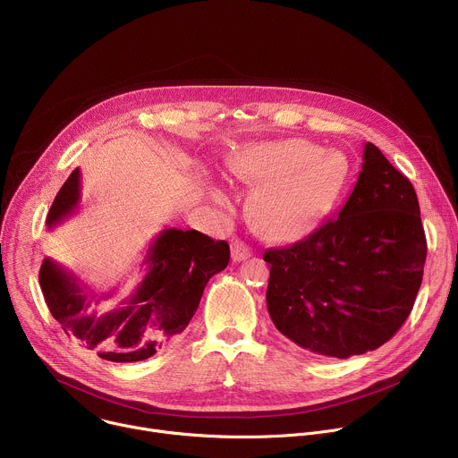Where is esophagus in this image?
Instances as JSON below:
<instances>
[{
    "mask_svg": "<svg viewBox=\"0 0 458 458\" xmlns=\"http://www.w3.org/2000/svg\"><path fill=\"white\" fill-rule=\"evenodd\" d=\"M250 255H251V250L242 241H233L232 242V260H233V263H241V260L248 259Z\"/></svg>",
    "mask_w": 458,
    "mask_h": 458,
    "instance_id": "obj_1",
    "label": "esophagus"
}]
</instances>
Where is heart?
Segmentation results:
<instances>
[{"label":"heart","mask_w":458,"mask_h":458,"mask_svg":"<svg viewBox=\"0 0 458 458\" xmlns=\"http://www.w3.org/2000/svg\"><path fill=\"white\" fill-rule=\"evenodd\" d=\"M239 172L265 182L250 201L257 232L270 241L290 242L318 226L341 186L344 166L335 152L284 140L251 148Z\"/></svg>","instance_id":"obj_1"}]
</instances>
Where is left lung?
<instances>
[{"label": "left lung", "mask_w": 458, "mask_h": 458, "mask_svg": "<svg viewBox=\"0 0 458 458\" xmlns=\"http://www.w3.org/2000/svg\"><path fill=\"white\" fill-rule=\"evenodd\" d=\"M426 235L413 184L373 145L337 217L267 250L268 313L297 346L348 359L394 337L415 304Z\"/></svg>", "instance_id": "obj_1"}]
</instances>
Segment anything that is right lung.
<instances>
[{"label":"right lung","instance_id":"right-lung-1","mask_svg":"<svg viewBox=\"0 0 458 458\" xmlns=\"http://www.w3.org/2000/svg\"><path fill=\"white\" fill-rule=\"evenodd\" d=\"M80 168L64 181L47 216L54 228L74 214L80 203ZM230 246L198 230H163L148 246L147 274L138 290L105 315L89 313L112 292H87L80 279L48 257L39 270V286L63 332L81 341L110 362H138L179 335L199 306L207 283L228 267Z\"/></svg>","mask_w":458,"mask_h":458}]
</instances>
